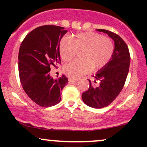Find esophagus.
Masks as SVG:
<instances>
[{
  "mask_svg": "<svg viewBox=\"0 0 147 147\" xmlns=\"http://www.w3.org/2000/svg\"><path fill=\"white\" fill-rule=\"evenodd\" d=\"M77 79H74L72 78H68V82L69 84H72V83H75V82H77Z\"/></svg>",
  "mask_w": 147,
  "mask_h": 147,
  "instance_id": "34e87169",
  "label": "esophagus"
}]
</instances>
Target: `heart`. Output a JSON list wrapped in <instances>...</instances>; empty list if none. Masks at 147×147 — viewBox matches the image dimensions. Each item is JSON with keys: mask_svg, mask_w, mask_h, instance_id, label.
<instances>
[{"mask_svg": "<svg viewBox=\"0 0 147 147\" xmlns=\"http://www.w3.org/2000/svg\"><path fill=\"white\" fill-rule=\"evenodd\" d=\"M112 39L97 32H80L72 36V40L64 37L60 41L59 53L62 60L69 61L82 51L80 57L64 65L63 71L72 78H79L90 71L106 66L114 53Z\"/></svg>", "mask_w": 147, "mask_h": 147, "instance_id": "obj_1", "label": "heart"}]
</instances>
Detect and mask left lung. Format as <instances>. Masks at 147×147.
Returning <instances> with one entry per match:
<instances>
[{"label": "left lung", "mask_w": 147, "mask_h": 147, "mask_svg": "<svg viewBox=\"0 0 147 147\" xmlns=\"http://www.w3.org/2000/svg\"><path fill=\"white\" fill-rule=\"evenodd\" d=\"M106 33L115 42L113 57L109 63L101 69L94 77L100 81L89 80V88L82 94V99L86 105L94 109H102L111 104L120 93L125 84L129 70L131 57L129 48L117 34L106 30L98 29Z\"/></svg>", "instance_id": "1"}]
</instances>
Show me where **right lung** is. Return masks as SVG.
Instances as JSON below:
<instances>
[{
    "label": "right lung",
    "instance_id": "right-lung-1",
    "mask_svg": "<svg viewBox=\"0 0 147 147\" xmlns=\"http://www.w3.org/2000/svg\"><path fill=\"white\" fill-rule=\"evenodd\" d=\"M67 32L63 28L46 25L38 27L26 35L18 52V72L23 90L33 102L42 107L60 102L61 92L68 84L63 75L54 79L50 66L60 64L59 43Z\"/></svg>",
    "mask_w": 147,
    "mask_h": 147
}]
</instances>
